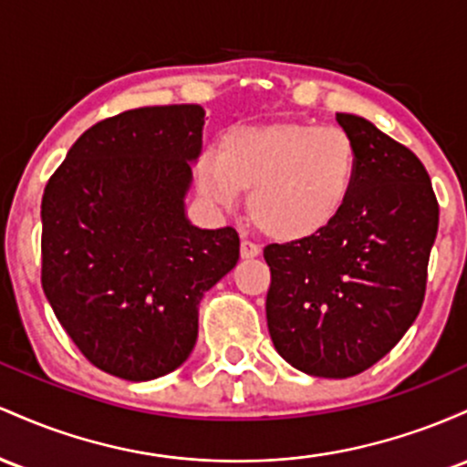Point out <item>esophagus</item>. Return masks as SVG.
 <instances>
[{"mask_svg":"<svg viewBox=\"0 0 467 467\" xmlns=\"http://www.w3.org/2000/svg\"><path fill=\"white\" fill-rule=\"evenodd\" d=\"M260 251H262L260 244L251 243L247 238L240 243V255H243V258H255V255H260Z\"/></svg>","mask_w":467,"mask_h":467,"instance_id":"1","label":"esophagus"}]
</instances>
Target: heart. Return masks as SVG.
<instances>
[{
  "mask_svg": "<svg viewBox=\"0 0 467 467\" xmlns=\"http://www.w3.org/2000/svg\"><path fill=\"white\" fill-rule=\"evenodd\" d=\"M358 174V148L347 130L302 120L240 125L218 139L216 154L196 161V187L207 202L234 207L247 192L249 216L275 240H306L347 207Z\"/></svg>",
  "mask_w": 467,
  "mask_h": 467,
  "instance_id": "heart-1",
  "label": "heart"
}]
</instances>
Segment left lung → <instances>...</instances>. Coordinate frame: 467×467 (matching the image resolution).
I'll return each mask as SVG.
<instances>
[{
	"label": "left lung",
	"mask_w": 467,
	"mask_h": 467,
	"mask_svg": "<svg viewBox=\"0 0 467 467\" xmlns=\"http://www.w3.org/2000/svg\"><path fill=\"white\" fill-rule=\"evenodd\" d=\"M335 119L358 148L353 192L324 232L265 247L266 324L291 366L344 379L390 353L421 311L439 202L406 145L355 114Z\"/></svg>",
	"instance_id": "1"
}]
</instances>
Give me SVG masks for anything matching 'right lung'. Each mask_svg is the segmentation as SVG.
<instances>
[{
    "label": "right lung",
    "instance_id": "add662e5",
    "mask_svg": "<svg viewBox=\"0 0 467 467\" xmlns=\"http://www.w3.org/2000/svg\"><path fill=\"white\" fill-rule=\"evenodd\" d=\"M205 109L151 106L86 130L41 198V286L83 358L128 381L171 373L198 304L234 269V227L185 216Z\"/></svg>",
    "mask_w": 467,
    "mask_h": 467
}]
</instances>
